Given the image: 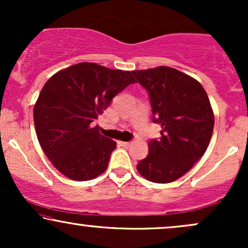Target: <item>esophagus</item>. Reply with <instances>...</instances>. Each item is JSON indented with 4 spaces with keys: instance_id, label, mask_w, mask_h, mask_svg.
Returning <instances> with one entry per match:
<instances>
[{
    "instance_id": "34e87169",
    "label": "esophagus",
    "mask_w": 248,
    "mask_h": 248,
    "mask_svg": "<svg viewBox=\"0 0 248 248\" xmlns=\"http://www.w3.org/2000/svg\"><path fill=\"white\" fill-rule=\"evenodd\" d=\"M119 143H120V146L124 147V148H128V147L132 146V142H128V141L127 142L126 141H120Z\"/></svg>"
}]
</instances>
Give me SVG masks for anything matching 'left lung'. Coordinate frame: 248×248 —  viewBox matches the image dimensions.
I'll use <instances>...</instances> for the list:
<instances>
[{
  "mask_svg": "<svg viewBox=\"0 0 248 248\" xmlns=\"http://www.w3.org/2000/svg\"><path fill=\"white\" fill-rule=\"evenodd\" d=\"M149 93L153 121L161 138L150 140L138 171L154 183H170L186 173L209 147L215 115L205 90L192 77L168 66L133 71Z\"/></svg>",
  "mask_w": 248,
  "mask_h": 248,
  "instance_id": "1",
  "label": "left lung"
}]
</instances>
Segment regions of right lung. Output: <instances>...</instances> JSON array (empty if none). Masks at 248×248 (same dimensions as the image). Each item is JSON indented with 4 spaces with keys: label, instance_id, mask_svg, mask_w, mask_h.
<instances>
[{
    "label": "right lung",
    "instance_id": "right-lung-1",
    "mask_svg": "<svg viewBox=\"0 0 248 248\" xmlns=\"http://www.w3.org/2000/svg\"><path fill=\"white\" fill-rule=\"evenodd\" d=\"M136 82L129 71L79 62L45 82L33 121L43 152L62 175L90 181L107 169L116 142L101 135L93 122L114 96Z\"/></svg>",
    "mask_w": 248,
    "mask_h": 248
}]
</instances>
